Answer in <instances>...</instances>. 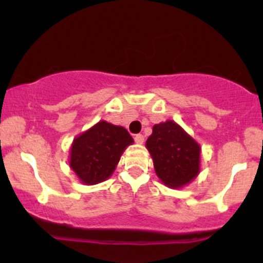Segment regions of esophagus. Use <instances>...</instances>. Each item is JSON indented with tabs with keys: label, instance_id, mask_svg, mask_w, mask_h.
Wrapping results in <instances>:
<instances>
[{
	"label": "esophagus",
	"instance_id": "esophagus-1",
	"mask_svg": "<svg viewBox=\"0 0 263 263\" xmlns=\"http://www.w3.org/2000/svg\"><path fill=\"white\" fill-rule=\"evenodd\" d=\"M135 142L136 143H143L144 142V136L143 135H141V134H138V135H136L135 136Z\"/></svg>",
	"mask_w": 263,
	"mask_h": 263
}]
</instances>
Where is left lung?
Instances as JSON below:
<instances>
[{
    "label": "left lung",
    "mask_w": 263,
    "mask_h": 263,
    "mask_svg": "<svg viewBox=\"0 0 263 263\" xmlns=\"http://www.w3.org/2000/svg\"><path fill=\"white\" fill-rule=\"evenodd\" d=\"M146 146L157 176L165 185L179 188L198 176L200 147L176 122L153 126Z\"/></svg>",
    "instance_id": "1"
}]
</instances>
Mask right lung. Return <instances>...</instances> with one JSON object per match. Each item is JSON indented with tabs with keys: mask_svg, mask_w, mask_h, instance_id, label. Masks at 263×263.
<instances>
[{
	"mask_svg": "<svg viewBox=\"0 0 263 263\" xmlns=\"http://www.w3.org/2000/svg\"><path fill=\"white\" fill-rule=\"evenodd\" d=\"M132 142L126 128L100 121L74 140L70 167L83 183L91 185L104 182L112 174L122 152Z\"/></svg>",
	"mask_w": 263,
	"mask_h": 263,
	"instance_id": "add662e5",
	"label": "right lung"
}]
</instances>
